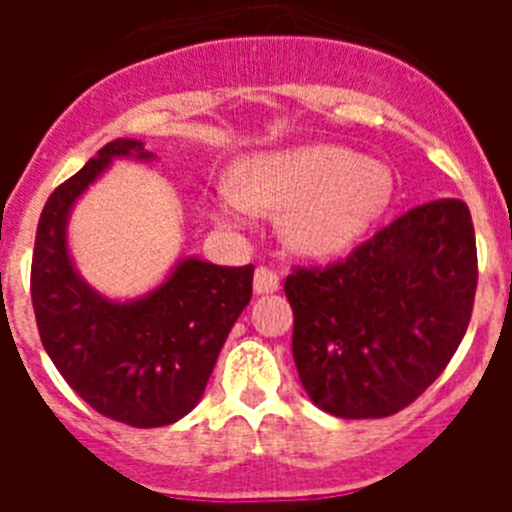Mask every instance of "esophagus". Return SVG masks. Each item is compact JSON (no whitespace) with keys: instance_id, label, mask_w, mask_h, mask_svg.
Instances as JSON below:
<instances>
[{"instance_id":"esophagus-1","label":"esophagus","mask_w":512,"mask_h":512,"mask_svg":"<svg viewBox=\"0 0 512 512\" xmlns=\"http://www.w3.org/2000/svg\"><path fill=\"white\" fill-rule=\"evenodd\" d=\"M253 289H256V295H271V292H277L279 289V274L269 266H259L256 274H253Z\"/></svg>"}]
</instances>
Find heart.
I'll use <instances>...</instances> for the list:
<instances>
[{"label": "heart", "instance_id": "heart-1", "mask_svg": "<svg viewBox=\"0 0 512 512\" xmlns=\"http://www.w3.org/2000/svg\"><path fill=\"white\" fill-rule=\"evenodd\" d=\"M387 166L366 161L343 146H305L248 161L238 174V192L225 189L217 215L238 220L243 207L289 212L287 238L315 256L338 253L359 238L392 197Z\"/></svg>", "mask_w": 512, "mask_h": 512}]
</instances>
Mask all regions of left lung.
<instances>
[{
	"mask_svg": "<svg viewBox=\"0 0 512 512\" xmlns=\"http://www.w3.org/2000/svg\"><path fill=\"white\" fill-rule=\"evenodd\" d=\"M477 241L461 200L420 205L343 261L284 282L292 354L310 400L336 418H387L446 369L472 320Z\"/></svg>",
	"mask_w": 512,
	"mask_h": 512,
	"instance_id": "8db88e82",
	"label": "left lung"
}]
</instances>
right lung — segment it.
Segmentation results:
<instances>
[{
  "label": "right lung",
  "instance_id": "1",
  "mask_svg": "<svg viewBox=\"0 0 512 512\" xmlns=\"http://www.w3.org/2000/svg\"><path fill=\"white\" fill-rule=\"evenodd\" d=\"M115 156L151 153L140 140H112L48 197L35 233L30 297L43 348L71 390L104 418L158 428L200 402L230 328L251 302L253 264L184 259L143 300L97 295L69 259L66 217Z\"/></svg>",
  "mask_w": 512,
  "mask_h": 512
}]
</instances>
